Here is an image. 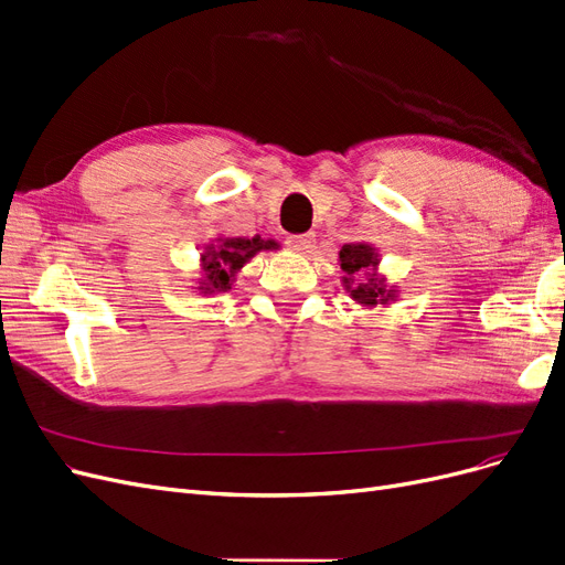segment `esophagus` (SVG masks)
Returning <instances> with one entry per match:
<instances>
[{
    "instance_id": "obj_1",
    "label": "esophagus",
    "mask_w": 565,
    "mask_h": 565,
    "mask_svg": "<svg viewBox=\"0 0 565 565\" xmlns=\"http://www.w3.org/2000/svg\"><path fill=\"white\" fill-rule=\"evenodd\" d=\"M287 245L289 249H295L299 254H306L313 249V235L311 233H303V235H289L287 237Z\"/></svg>"
}]
</instances>
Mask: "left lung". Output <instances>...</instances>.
<instances>
[{
  "label": "left lung",
  "instance_id": "obj_1",
  "mask_svg": "<svg viewBox=\"0 0 565 565\" xmlns=\"http://www.w3.org/2000/svg\"><path fill=\"white\" fill-rule=\"evenodd\" d=\"M339 262H341V270L347 273L344 276V287L347 292H351V299L363 303V306H377V303H386L388 299H393V289H386L384 278H380L377 273H370V278L365 282H355L353 285V276L361 270L367 268H377L380 259L377 254L370 245H344L339 252Z\"/></svg>",
  "mask_w": 565,
  "mask_h": 565
}]
</instances>
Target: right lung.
Listing matches in <instances>:
<instances>
[{"mask_svg":"<svg viewBox=\"0 0 565 565\" xmlns=\"http://www.w3.org/2000/svg\"><path fill=\"white\" fill-rule=\"evenodd\" d=\"M262 249H278V243L262 241L259 235H254L252 241H247V237H226V241H221V245H210L202 252V270H204V280L200 282L202 292L204 295L228 292L235 273Z\"/></svg>","mask_w":565,"mask_h":565,"instance_id":"right-lung-1","label":"right lung"}]
</instances>
